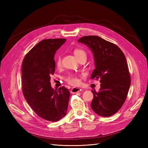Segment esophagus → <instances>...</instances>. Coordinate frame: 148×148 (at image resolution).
I'll return each instance as SVG.
<instances>
[{"mask_svg":"<svg viewBox=\"0 0 148 148\" xmlns=\"http://www.w3.org/2000/svg\"><path fill=\"white\" fill-rule=\"evenodd\" d=\"M81 91H82V89L80 88H73L72 89H71V93L72 94H75V93H77V92H79Z\"/></svg>","mask_w":148,"mask_h":148,"instance_id":"obj_1","label":"esophagus"}]
</instances>
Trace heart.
I'll return each instance as SVG.
<instances>
[{"mask_svg":"<svg viewBox=\"0 0 148 148\" xmlns=\"http://www.w3.org/2000/svg\"><path fill=\"white\" fill-rule=\"evenodd\" d=\"M73 53L75 57H77L78 59H79L80 58L84 56L86 57V52L81 49H75L73 51ZM56 65L58 67H60L61 66L62 57L60 54H59L57 56L56 59ZM66 81L71 85H77L79 83V80L77 77V76L75 75H70L69 77L66 78Z\"/></svg>","mask_w":148,"mask_h":148,"instance_id":"b5f03b06","label":"heart"}]
</instances>
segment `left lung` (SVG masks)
<instances>
[{"label": "left lung", "instance_id": "left-lung-1", "mask_svg": "<svg viewBox=\"0 0 148 148\" xmlns=\"http://www.w3.org/2000/svg\"><path fill=\"white\" fill-rule=\"evenodd\" d=\"M78 41L91 49L96 68L91 79H99L101 83L99 92L91 91V108L102 117H110L122 107L130 86L126 58L117 45L97 36H86Z\"/></svg>", "mask_w": 148, "mask_h": 148}]
</instances>
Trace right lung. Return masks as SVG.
<instances>
[{"instance_id": "right-lung-1", "label": "right lung", "mask_w": 148, "mask_h": 148, "mask_svg": "<svg viewBox=\"0 0 148 148\" xmlns=\"http://www.w3.org/2000/svg\"><path fill=\"white\" fill-rule=\"evenodd\" d=\"M65 39H47L26 53L22 64V89L25 99L40 117L51 122L63 118L68 109L70 91L64 86L52 88L56 68L54 55Z\"/></svg>"}]
</instances>
